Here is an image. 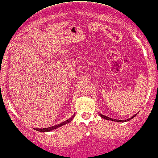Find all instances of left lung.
Masks as SVG:
<instances>
[{"label":"left lung","instance_id":"obj_1","mask_svg":"<svg viewBox=\"0 0 158 158\" xmlns=\"http://www.w3.org/2000/svg\"><path fill=\"white\" fill-rule=\"evenodd\" d=\"M136 115H137V114H135V115L132 116V117L130 118H128V119H127V120H115V119H112V118H109V117H107V116H105V115H102V114H100V115L101 116V118H104V119H106V120H113V121H115V122H126V121H128V120H131V119L133 118L134 117H135Z\"/></svg>","mask_w":158,"mask_h":158}]
</instances>
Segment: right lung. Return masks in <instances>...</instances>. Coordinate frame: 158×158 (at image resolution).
I'll return each mask as SVG.
<instances>
[{
	"instance_id": "right-lung-1",
	"label": "right lung",
	"mask_w": 158,
	"mask_h": 158,
	"mask_svg": "<svg viewBox=\"0 0 158 158\" xmlns=\"http://www.w3.org/2000/svg\"><path fill=\"white\" fill-rule=\"evenodd\" d=\"M74 117H75V115L73 116L72 118H70L68 119V120L64 121V122L60 123V124H58V125H55V126H52V127H46V128H35V130H37V131L43 132H49V131H51V130H54V129L58 128V127H61V126H62V125H66V124H67V123H69L70 121H71L74 118Z\"/></svg>"
}]
</instances>
